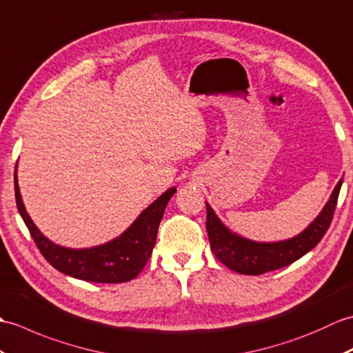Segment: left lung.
Instances as JSON below:
<instances>
[{
    "instance_id": "1",
    "label": "left lung",
    "mask_w": 353,
    "mask_h": 353,
    "mask_svg": "<svg viewBox=\"0 0 353 353\" xmlns=\"http://www.w3.org/2000/svg\"><path fill=\"white\" fill-rule=\"evenodd\" d=\"M341 184L343 178L336 183L330 201L326 202L320 214L301 234L293 239L273 243H260L237 236L236 232L226 228L213 208L205 203L207 232L211 250L226 268L243 275H261L265 272L285 268L310 252L322 240L331 225Z\"/></svg>"
}]
</instances>
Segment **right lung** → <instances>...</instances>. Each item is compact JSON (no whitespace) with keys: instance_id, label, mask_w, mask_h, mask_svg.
I'll use <instances>...</instances> for the list:
<instances>
[{"instance_id":"add662e5","label":"right lung","mask_w":353,"mask_h":353,"mask_svg":"<svg viewBox=\"0 0 353 353\" xmlns=\"http://www.w3.org/2000/svg\"><path fill=\"white\" fill-rule=\"evenodd\" d=\"M175 192V187L164 192L114 240L93 248L69 249L52 243L37 230L23 207L14 170V198L18 211L45 260L65 275L90 283H127L142 272L155 246L164 208Z\"/></svg>"}]
</instances>
